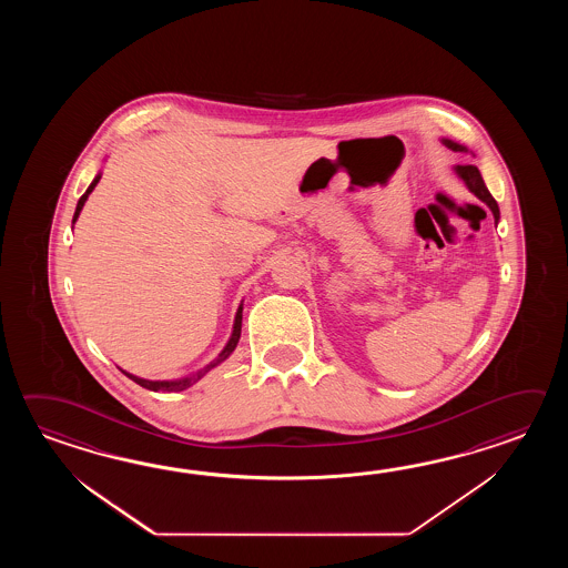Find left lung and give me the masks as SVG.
<instances>
[{
  "label": "left lung",
  "mask_w": 568,
  "mask_h": 568,
  "mask_svg": "<svg viewBox=\"0 0 568 568\" xmlns=\"http://www.w3.org/2000/svg\"><path fill=\"white\" fill-rule=\"evenodd\" d=\"M447 148H450L453 152H467V148L465 145L457 144V142H453V140H443ZM455 172L459 174V179H463V182L467 184V189L471 191L477 199H481L485 205L491 209V213H494L495 223L499 221V206L495 203L494 196L491 193L487 191V186H485V182L481 179V172L477 170V166H473V164H459V166H455Z\"/></svg>",
  "instance_id": "8db88e82"
}]
</instances>
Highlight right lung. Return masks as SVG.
<instances>
[{
    "mask_svg": "<svg viewBox=\"0 0 568 568\" xmlns=\"http://www.w3.org/2000/svg\"><path fill=\"white\" fill-rule=\"evenodd\" d=\"M101 179V174H97L93 182L89 184V189H87L85 194L79 199V203H77V209H74V217L73 223L79 219V213H81V209L85 205L87 199H89V194L93 193V189L97 186V182ZM242 313H243V304H240V308H237V314H235V323H233V333H231L230 341H227V345L223 347V351L219 353L217 359H213V362L205 365L201 372H196V374L189 375V377H182V379H170V382H152V379H144V377H138V375L128 374V372H123V374L128 375L130 379H133L138 386L145 387V389H152V392H182V389H186V387L193 386L196 384L206 372H211L213 367H217L219 363L225 362L227 357H230L231 353L235 351L237 347V343H240V337H242Z\"/></svg>",
    "mask_w": 568,
    "mask_h": 568,
    "instance_id": "obj_1",
    "label": "right lung"
}]
</instances>
